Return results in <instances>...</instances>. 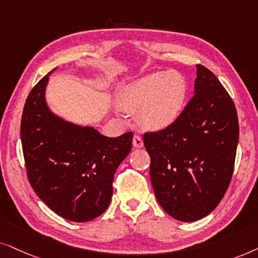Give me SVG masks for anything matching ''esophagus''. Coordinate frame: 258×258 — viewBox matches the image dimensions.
I'll use <instances>...</instances> for the list:
<instances>
[{
	"mask_svg": "<svg viewBox=\"0 0 258 258\" xmlns=\"http://www.w3.org/2000/svg\"><path fill=\"white\" fill-rule=\"evenodd\" d=\"M143 145L144 143H143L142 137L138 135H135V137H133V146H135L136 149H140V147H143Z\"/></svg>",
	"mask_w": 258,
	"mask_h": 258,
	"instance_id": "obj_1",
	"label": "esophagus"
}]
</instances>
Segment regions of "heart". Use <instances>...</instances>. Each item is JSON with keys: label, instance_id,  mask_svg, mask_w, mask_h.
<instances>
[{"label": "heart", "instance_id": "obj_1", "mask_svg": "<svg viewBox=\"0 0 258 258\" xmlns=\"http://www.w3.org/2000/svg\"><path fill=\"white\" fill-rule=\"evenodd\" d=\"M186 99V82L177 72H157L127 85L119 95V107L137 113L144 128L161 131L176 122Z\"/></svg>", "mask_w": 258, "mask_h": 258}]
</instances>
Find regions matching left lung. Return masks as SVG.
<instances>
[{
    "instance_id": "1",
    "label": "left lung",
    "mask_w": 258,
    "mask_h": 258,
    "mask_svg": "<svg viewBox=\"0 0 258 258\" xmlns=\"http://www.w3.org/2000/svg\"><path fill=\"white\" fill-rule=\"evenodd\" d=\"M196 67L195 95L179 118L144 135L158 203L181 222L204 218L224 197L239 137L232 99L211 71Z\"/></svg>"
}]
</instances>
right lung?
Returning <instances> with one entry per match:
<instances>
[{"label":"right lung","mask_w":258,"mask_h":258,"mask_svg":"<svg viewBox=\"0 0 258 258\" xmlns=\"http://www.w3.org/2000/svg\"><path fill=\"white\" fill-rule=\"evenodd\" d=\"M51 72L30 91L23 108L27 176L41 201L60 217L93 221L108 208L113 178L131 151L133 133L108 138L94 127L77 125L51 112L46 101Z\"/></svg>","instance_id":"add662e5"}]
</instances>
